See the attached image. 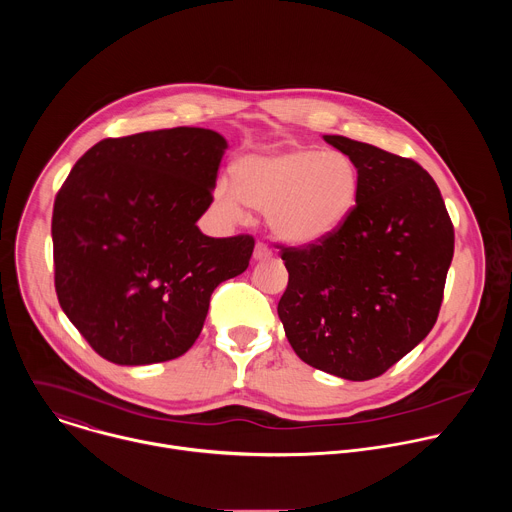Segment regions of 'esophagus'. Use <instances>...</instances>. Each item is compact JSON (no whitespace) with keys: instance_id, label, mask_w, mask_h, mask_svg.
Returning <instances> with one entry per match:
<instances>
[{"instance_id":"1","label":"esophagus","mask_w":512,"mask_h":512,"mask_svg":"<svg viewBox=\"0 0 512 512\" xmlns=\"http://www.w3.org/2000/svg\"><path fill=\"white\" fill-rule=\"evenodd\" d=\"M273 255V249L267 245V243H263V241H257V245H255V251H253V257L257 259V261H261V259H269Z\"/></svg>"}]
</instances>
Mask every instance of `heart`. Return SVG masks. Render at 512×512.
Masks as SVG:
<instances>
[{
  "label": "heart",
  "mask_w": 512,
  "mask_h": 512,
  "mask_svg": "<svg viewBox=\"0 0 512 512\" xmlns=\"http://www.w3.org/2000/svg\"><path fill=\"white\" fill-rule=\"evenodd\" d=\"M358 190L360 174L346 154L291 148L241 160L235 182L218 178L212 194L231 221H243L251 204L267 210L269 227L279 239L312 245L348 221Z\"/></svg>",
  "instance_id": "obj_1"
}]
</instances>
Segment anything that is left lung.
<instances>
[{
    "instance_id": "obj_1",
    "label": "left lung",
    "mask_w": 512,
    "mask_h": 512,
    "mask_svg": "<svg viewBox=\"0 0 512 512\" xmlns=\"http://www.w3.org/2000/svg\"><path fill=\"white\" fill-rule=\"evenodd\" d=\"M358 168L348 221L328 239L283 247L289 281L277 304L285 336L310 367L369 381L433 328L454 257L440 188L411 158L324 135Z\"/></svg>"
}]
</instances>
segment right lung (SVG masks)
I'll return each mask as SVG.
<instances>
[{
    "mask_svg": "<svg viewBox=\"0 0 512 512\" xmlns=\"http://www.w3.org/2000/svg\"><path fill=\"white\" fill-rule=\"evenodd\" d=\"M225 150V137L202 127L107 137L60 186L56 296L109 362L139 367L184 354L214 287L249 267L251 235L214 239L196 227Z\"/></svg>",
    "mask_w": 512,
    "mask_h": 512,
    "instance_id": "1",
    "label": "right lung"
}]
</instances>
